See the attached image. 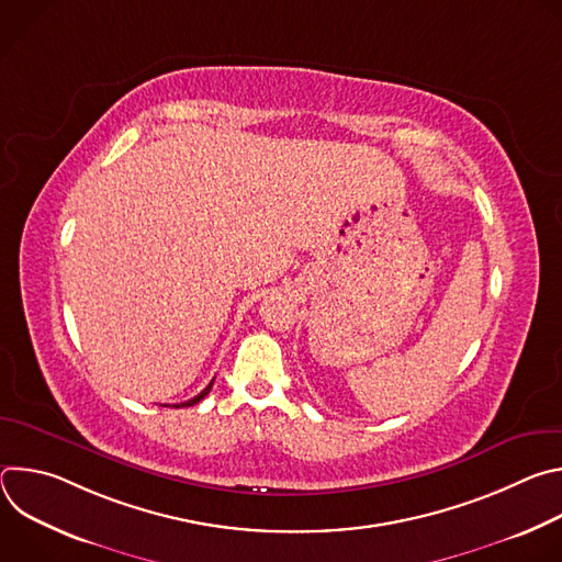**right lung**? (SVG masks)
<instances>
[{
    "mask_svg": "<svg viewBox=\"0 0 562 562\" xmlns=\"http://www.w3.org/2000/svg\"><path fill=\"white\" fill-rule=\"evenodd\" d=\"M211 386H213V380H211V382H209V386H206V389H204V391H200V393H198V395H195V397H191V400H187V403H180V405H173V407H176V409H178V407H193V405H198V403H200V400H202V397H204V395H206V393H209V391H211ZM165 407H169V405H165Z\"/></svg>",
    "mask_w": 562,
    "mask_h": 562,
    "instance_id": "right-lung-1",
    "label": "right lung"
}]
</instances>
